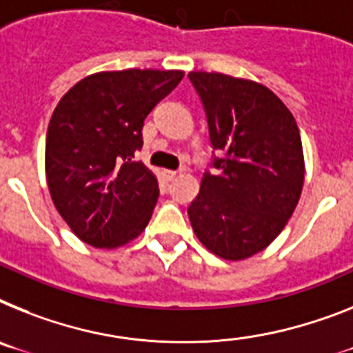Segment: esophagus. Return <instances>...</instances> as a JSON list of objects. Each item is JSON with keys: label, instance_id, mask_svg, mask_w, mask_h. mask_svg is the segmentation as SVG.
<instances>
[{"label": "esophagus", "instance_id": "obj_1", "mask_svg": "<svg viewBox=\"0 0 353 353\" xmlns=\"http://www.w3.org/2000/svg\"><path fill=\"white\" fill-rule=\"evenodd\" d=\"M177 176V172L176 170H163V177L167 179V181H174Z\"/></svg>", "mask_w": 353, "mask_h": 353}]
</instances>
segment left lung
Here are the masks:
<instances>
[{
    "instance_id": "left-lung-1",
    "label": "left lung",
    "mask_w": 353,
    "mask_h": 353,
    "mask_svg": "<svg viewBox=\"0 0 353 353\" xmlns=\"http://www.w3.org/2000/svg\"><path fill=\"white\" fill-rule=\"evenodd\" d=\"M210 141L224 158L204 172L188 208L192 228L221 259L244 260L271 244L291 219L305 179L303 147L292 112L248 79L192 71Z\"/></svg>"
}]
</instances>
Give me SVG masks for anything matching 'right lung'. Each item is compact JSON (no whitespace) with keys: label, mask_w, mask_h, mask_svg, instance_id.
<instances>
[{"label":"right lung","mask_w":353,"mask_h":353,"mask_svg":"<svg viewBox=\"0 0 353 353\" xmlns=\"http://www.w3.org/2000/svg\"><path fill=\"white\" fill-rule=\"evenodd\" d=\"M179 70L100 71L61 99L46 132V183L82 242L112 250L140 235L158 203V179L134 152L143 121L183 79Z\"/></svg>","instance_id":"right-lung-1"}]
</instances>
